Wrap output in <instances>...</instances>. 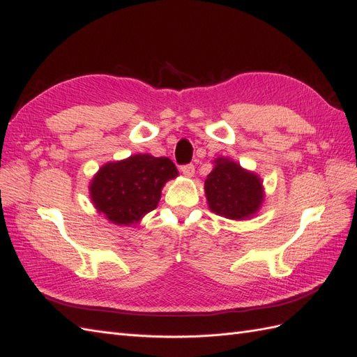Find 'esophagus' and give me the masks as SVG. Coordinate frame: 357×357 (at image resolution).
<instances>
[{"label":"esophagus","mask_w":357,"mask_h":357,"mask_svg":"<svg viewBox=\"0 0 357 357\" xmlns=\"http://www.w3.org/2000/svg\"><path fill=\"white\" fill-rule=\"evenodd\" d=\"M180 169H181L183 174L188 176V177H192L193 174H195V165H193V164H186V165H183Z\"/></svg>","instance_id":"esophagus-1"}]
</instances>
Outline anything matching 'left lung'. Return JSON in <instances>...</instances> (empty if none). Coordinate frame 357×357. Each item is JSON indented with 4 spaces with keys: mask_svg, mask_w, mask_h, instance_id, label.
Segmentation results:
<instances>
[{
    "mask_svg": "<svg viewBox=\"0 0 357 357\" xmlns=\"http://www.w3.org/2000/svg\"><path fill=\"white\" fill-rule=\"evenodd\" d=\"M205 195L211 211L232 220L255 214L264 201L261 180L229 159L215 162L205 180Z\"/></svg>",
    "mask_w": 357,
    "mask_h": 357,
    "instance_id": "obj_1",
    "label": "left lung"
}]
</instances>
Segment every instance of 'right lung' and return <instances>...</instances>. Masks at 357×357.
Here are the masks:
<instances>
[{
  "label": "right lung",
  "mask_w": 357,
  "mask_h": 357,
  "mask_svg": "<svg viewBox=\"0 0 357 357\" xmlns=\"http://www.w3.org/2000/svg\"><path fill=\"white\" fill-rule=\"evenodd\" d=\"M178 171L169 158L135 155L104 165L91 185L96 210L116 225H131L153 211L160 190Z\"/></svg>",
  "instance_id": "right-lung-1"
}]
</instances>
